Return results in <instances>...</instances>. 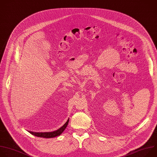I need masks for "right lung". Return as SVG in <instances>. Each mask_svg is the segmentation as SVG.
Returning <instances> with one entry per match:
<instances>
[{
    "mask_svg": "<svg viewBox=\"0 0 157 157\" xmlns=\"http://www.w3.org/2000/svg\"><path fill=\"white\" fill-rule=\"evenodd\" d=\"M69 121V119H68L67 122L63 125V126L55 131L47 132H32V131H28V132L30 134H31L33 136H35L36 137H44V138H53V137L60 136L62 132H64V131L66 129V128L67 126Z\"/></svg>",
    "mask_w": 157,
    "mask_h": 157,
    "instance_id": "1",
    "label": "right lung"
}]
</instances>
